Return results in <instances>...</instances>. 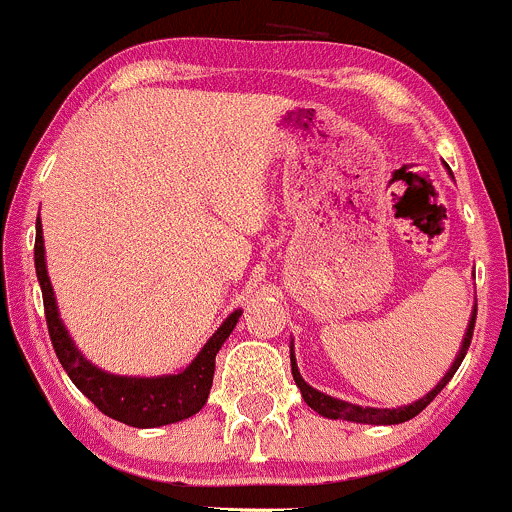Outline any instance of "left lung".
I'll return each mask as SVG.
<instances>
[{
    "instance_id": "1",
    "label": "left lung",
    "mask_w": 512,
    "mask_h": 512,
    "mask_svg": "<svg viewBox=\"0 0 512 512\" xmlns=\"http://www.w3.org/2000/svg\"><path fill=\"white\" fill-rule=\"evenodd\" d=\"M476 314H478V307H473V317H471V324H468V332L466 337H463V347L461 352H458L456 361H453V366L448 369V374L443 376L441 381H438L436 389L431 391V394H426L423 399H418L416 404H409V406H401V409H369V406H356V404H347V401H339V399H332V396L322 394V391L312 389V386L307 384V381L299 376V369H297V361H294V354H289V359H292V376H294V384L299 386V391H302V399L307 401L309 409H314L317 414L327 416V418H344V421H356V423H376V426H391V423H404L409 421V418H414L421 414L423 409H426L428 404H431L433 399H436L438 394H441L443 386L451 381V376L456 374L458 366H461L463 356H466L468 347H471V339H473V327H476Z\"/></svg>"
}]
</instances>
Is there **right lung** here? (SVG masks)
<instances>
[{
	"label": "right lung",
	"instance_id": "obj_1",
	"mask_svg": "<svg viewBox=\"0 0 512 512\" xmlns=\"http://www.w3.org/2000/svg\"><path fill=\"white\" fill-rule=\"evenodd\" d=\"M34 265L36 277L41 285V297H44L46 327H49L51 344L59 356L61 366L66 369L69 379L74 381L76 389L96 406L101 414L126 426L153 428L165 426V423L183 421L198 414L205 406L213 386L215 374V356L230 332L235 329L237 319L242 312H232L225 319L223 327L210 337L203 352L193 359V364L185 366L180 374L158 376V379H136V376H113L106 371L96 369L94 364L79 354L71 337L61 324L59 312H56L54 289H51L49 275L44 265V237H41V223H36V242H34Z\"/></svg>",
	"mask_w": 512,
	"mask_h": 512
}]
</instances>
